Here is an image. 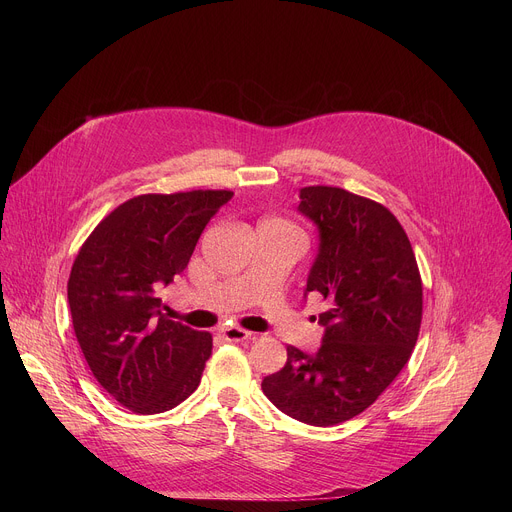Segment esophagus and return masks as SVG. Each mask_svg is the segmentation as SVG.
Returning a JSON list of instances; mask_svg holds the SVG:
<instances>
[{"label": "esophagus", "instance_id": "obj_1", "mask_svg": "<svg viewBox=\"0 0 512 512\" xmlns=\"http://www.w3.org/2000/svg\"><path fill=\"white\" fill-rule=\"evenodd\" d=\"M223 338L227 342H243V340L251 338V332L243 330L239 326H227V328H223Z\"/></svg>", "mask_w": 512, "mask_h": 512}]
</instances>
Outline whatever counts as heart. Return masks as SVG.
Masks as SVG:
<instances>
[{"label":"heart","mask_w":512,"mask_h":512,"mask_svg":"<svg viewBox=\"0 0 512 512\" xmlns=\"http://www.w3.org/2000/svg\"><path fill=\"white\" fill-rule=\"evenodd\" d=\"M273 225H281V227H287V225H283V223H277V221H273ZM289 229V227H287Z\"/></svg>","instance_id":"obj_1"}]
</instances>
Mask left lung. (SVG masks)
<instances>
[{"mask_svg": "<svg viewBox=\"0 0 512 512\" xmlns=\"http://www.w3.org/2000/svg\"><path fill=\"white\" fill-rule=\"evenodd\" d=\"M298 210L320 237L304 298L318 291L330 308L318 320V352L287 346L283 369L261 389L285 415L328 427L371 407L401 373L417 342L423 291L411 243L383 204L308 186Z\"/></svg>", "mask_w": 512, "mask_h": 512, "instance_id": "obj_1", "label": "left lung"}]
</instances>
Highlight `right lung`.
<instances>
[{
	"label": "right lung",
	"mask_w": 512,
	"mask_h": 512,
	"mask_svg": "<svg viewBox=\"0 0 512 512\" xmlns=\"http://www.w3.org/2000/svg\"><path fill=\"white\" fill-rule=\"evenodd\" d=\"M229 190L143 194L107 214L68 279L79 346L99 385L133 413H164L188 399L212 336L162 314L160 283L180 275Z\"/></svg>",
	"instance_id": "right-lung-1"
}]
</instances>
